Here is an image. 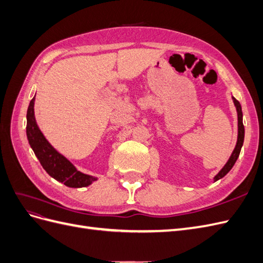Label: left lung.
<instances>
[{
  "label": "left lung",
  "instance_id": "8db88e82",
  "mask_svg": "<svg viewBox=\"0 0 263 263\" xmlns=\"http://www.w3.org/2000/svg\"><path fill=\"white\" fill-rule=\"evenodd\" d=\"M233 101H234V104L236 106L237 109V116H238V137H237V142H236V147L233 151L232 156L228 159V161L226 162V164L224 165V168H222L216 176L214 177V182L218 181L219 179L224 178L226 174L232 170V168L234 166V164L236 163L238 157H239L240 154V150L243 144V139H245V127L242 124V110H241V105L240 103L238 102L234 97H233Z\"/></svg>",
  "mask_w": 263,
  "mask_h": 263
}]
</instances>
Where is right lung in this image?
<instances>
[{"label":"right lung","mask_w":263,"mask_h":263,"mask_svg":"<svg viewBox=\"0 0 263 263\" xmlns=\"http://www.w3.org/2000/svg\"><path fill=\"white\" fill-rule=\"evenodd\" d=\"M35 97L31 99L27 109L26 135L31 149L34 150L39 162L51 178L69 187L89 186L98 178L78 171L66 157L59 154L47 140L39 129L34 113Z\"/></svg>","instance_id":"obj_1"}]
</instances>
